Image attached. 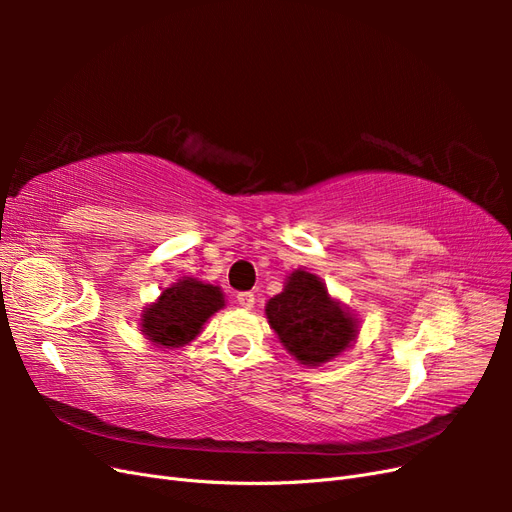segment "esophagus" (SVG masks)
Wrapping results in <instances>:
<instances>
[{
	"mask_svg": "<svg viewBox=\"0 0 512 512\" xmlns=\"http://www.w3.org/2000/svg\"><path fill=\"white\" fill-rule=\"evenodd\" d=\"M237 303H239L243 309H252L254 303H256L254 292H239V294H237Z\"/></svg>",
	"mask_w": 512,
	"mask_h": 512,
	"instance_id": "obj_1",
	"label": "esophagus"
}]
</instances>
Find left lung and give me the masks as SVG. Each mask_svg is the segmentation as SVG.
I'll use <instances>...</instances> for the list:
<instances>
[{
    "mask_svg": "<svg viewBox=\"0 0 512 512\" xmlns=\"http://www.w3.org/2000/svg\"><path fill=\"white\" fill-rule=\"evenodd\" d=\"M265 314L284 348L301 365L316 367L342 354L359 333V320L335 301L318 275L292 271Z\"/></svg>",
    "mask_w": 512,
    "mask_h": 512,
    "instance_id": "obj_1",
    "label": "left lung"
}]
</instances>
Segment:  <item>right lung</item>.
<instances>
[{
	"label": "right lung",
	"mask_w": 512,
	"mask_h": 512,
	"mask_svg": "<svg viewBox=\"0 0 512 512\" xmlns=\"http://www.w3.org/2000/svg\"><path fill=\"white\" fill-rule=\"evenodd\" d=\"M224 305L220 286L198 282L196 277H181L177 284L162 290L156 303L145 307L141 331L158 348L188 346Z\"/></svg>",
	"instance_id": "add662e5"
}]
</instances>
